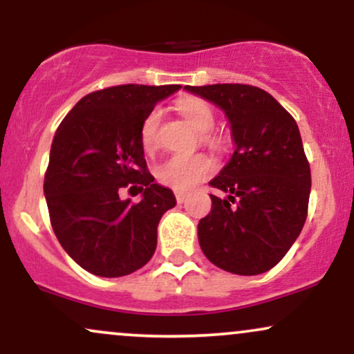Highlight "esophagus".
<instances>
[{
  "instance_id": "1",
  "label": "esophagus",
  "mask_w": 354,
  "mask_h": 354,
  "mask_svg": "<svg viewBox=\"0 0 354 354\" xmlns=\"http://www.w3.org/2000/svg\"><path fill=\"white\" fill-rule=\"evenodd\" d=\"M174 196H176V201L178 203H183V201L186 200V198H188V194L183 193V191H176V193H174Z\"/></svg>"
}]
</instances>
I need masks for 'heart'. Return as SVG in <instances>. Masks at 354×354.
I'll use <instances>...</instances> for the list:
<instances>
[{
	"mask_svg": "<svg viewBox=\"0 0 354 354\" xmlns=\"http://www.w3.org/2000/svg\"><path fill=\"white\" fill-rule=\"evenodd\" d=\"M180 113L188 123L203 133L201 140L206 145L219 148L223 143L221 136L214 135L209 129L214 126V111L209 106L208 101L196 98V96H188V98L180 101ZM158 126H160V111L153 109L145 116L143 123L140 128L141 146L149 151L154 148L158 140ZM213 161L206 154L193 153V154H174L168 158L156 168V178L161 185L176 191H186L196 186L198 183L209 176L213 173Z\"/></svg>",
	"mask_w": 354,
	"mask_h": 354,
	"instance_id": "obj_1",
	"label": "heart"
}]
</instances>
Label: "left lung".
<instances>
[{"label": "left lung", "instance_id": "obj_1", "mask_svg": "<svg viewBox=\"0 0 354 354\" xmlns=\"http://www.w3.org/2000/svg\"><path fill=\"white\" fill-rule=\"evenodd\" d=\"M185 89L225 111L236 149L214 180L211 211L198 239L206 258L233 274L253 276L278 265L301 233L311 191L310 163L295 118L265 89L208 84Z\"/></svg>", "mask_w": 354, "mask_h": 354}]
</instances>
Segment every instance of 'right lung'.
<instances>
[{
	"label": "right lung",
	"mask_w": 354,
	"mask_h": 354,
	"mask_svg": "<svg viewBox=\"0 0 354 354\" xmlns=\"http://www.w3.org/2000/svg\"><path fill=\"white\" fill-rule=\"evenodd\" d=\"M180 84H121L93 91L64 116L44 174L50 221L63 250L83 270L118 278L143 268L156 250L158 223L176 205L148 171L140 128ZM123 187L144 193L123 202Z\"/></svg>",
	"instance_id": "1"
}]
</instances>
